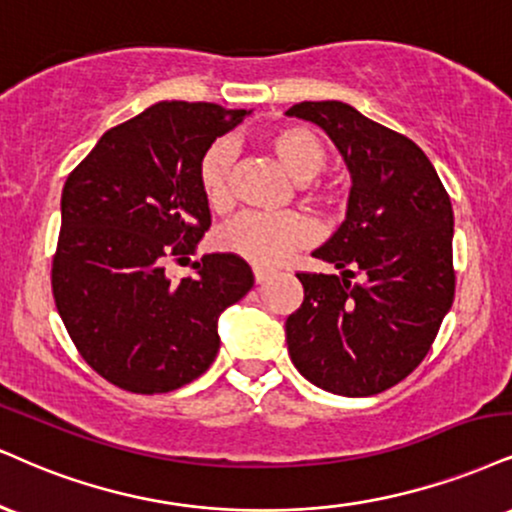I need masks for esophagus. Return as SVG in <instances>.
<instances>
[{"label": "esophagus", "instance_id": "1", "mask_svg": "<svg viewBox=\"0 0 512 512\" xmlns=\"http://www.w3.org/2000/svg\"><path fill=\"white\" fill-rule=\"evenodd\" d=\"M252 274H255V283H264L272 276V269H264V267H252Z\"/></svg>", "mask_w": 512, "mask_h": 512}]
</instances>
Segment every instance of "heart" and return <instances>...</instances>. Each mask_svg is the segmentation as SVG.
Here are the masks:
<instances>
[{"instance_id": "b5f03b06", "label": "heart", "mask_w": 512, "mask_h": 512, "mask_svg": "<svg viewBox=\"0 0 512 512\" xmlns=\"http://www.w3.org/2000/svg\"><path fill=\"white\" fill-rule=\"evenodd\" d=\"M269 150L293 181L305 183L326 166L329 152L324 140L307 126H283L267 138ZM236 147L231 140H217L200 159V188L209 207L224 212L231 207V169ZM317 236L315 221L300 212L243 214L219 231L217 245L224 252L243 257L260 267H276L295 250L310 245Z\"/></svg>"}]
</instances>
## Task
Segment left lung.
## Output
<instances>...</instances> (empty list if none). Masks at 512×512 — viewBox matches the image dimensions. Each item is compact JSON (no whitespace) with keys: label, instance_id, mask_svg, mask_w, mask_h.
<instances>
[{"label":"left lung","instance_id":"left-lung-1","mask_svg":"<svg viewBox=\"0 0 512 512\" xmlns=\"http://www.w3.org/2000/svg\"><path fill=\"white\" fill-rule=\"evenodd\" d=\"M286 116L322 128L353 181L346 221L312 252L338 274H298L288 355L319 389L374 396L420 365L453 305L451 197L420 147L346 102H300Z\"/></svg>","mask_w":512,"mask_h":512}]
</instances>
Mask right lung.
<instances>
[{"label":"right lung","instance_id":"add662e5","mask_svg":"<svg viewBox=\"0 0 512 512\" xmlns=\"http://www.w3.org/2000/svg\"><path fill=\"white\" fill-rule=\"evenodd\" d=\"M250 112L157 102L97 140L61 190L52 264L59 317L83 360L131 393L181 389L219 353V317L255 276L231 252L202 255L174 283L212 224L200 159Z\"/></svg>","mask_w":512,"mask_h":512}]
</instances>
